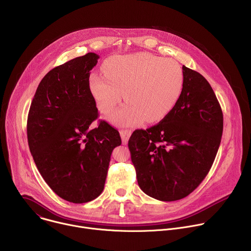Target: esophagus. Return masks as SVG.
<instances>
[{
  "mask_svg": "<svg viewBox=\"0 0 251 251\" xmlns=\"http://www.w3.org/2000/svg\"><path fill=\"white\" fill-rule=\"evenodd\" d=\"M131 130H128V129H126V130H120V136H121V138H122V143H123V145H126L127 143H128V140H129V137L131 136Z\"/></svg>",
  "mask_w": 251,
  "mask_h": 251,
  "instance_id": "1",
  "label": "esophagus"
}]
</instances>
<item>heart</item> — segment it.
<instances>
[{
	"mask_svg": "<svg viewBox=\"0 0 251 251\" xmlns=\"http://www.w3.org/2000/svg\"><path fill=\"white\" fill-rule=\"evenodd\" d=\"M103 74H92L89 84L97 107L109 114L123 98L128 101L109 119L119 126H134L145 119L153 123L166 117L180 98L184 75L171 58L138 52L106 60Z\"/></svg>",
	"mask_w": 251,
	"mask_h": 251,
	"instance_id": "heart-1",
	"label": "heart"
}]
</instances>
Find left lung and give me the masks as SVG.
Wrapping results in <instances>:
<instances>
[{"label": "left lung", "mask_w": 251, "mask_h": 251, "mask_svg": "<svg viewBox=\"0 0 251 251\" xmlns=\"http://www.w3.org/2000/svg\"><path fill=\"white\" fill-rule=\"evenodd\" d=\"M183 89L157 125L136 130L128 147L140 189L163 201L189 196L217 156L224 129L221 105L207 80L183 65Z\"/></svg>", "instance_id": "obj_1"}]
</instances>
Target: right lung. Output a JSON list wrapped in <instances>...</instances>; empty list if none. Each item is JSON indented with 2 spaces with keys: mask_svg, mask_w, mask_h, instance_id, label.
Wrapping results in <instances>:
<instances>
[{
  "mask_svg": "<svg viewBox=\"0 0 251 251\" xmlns=\"http://www.w3.org/2000/svg\"><path fill=\"white\" fill-rule=\"evenodd\" d=\"M99 55L88 52L54 67L40 82L27 116L28 147L39 172L61 199L83 203L103 191L119 132L105 121L92 129L98 110L90 70Z\"/></svg>",
  "mask_w": 251,
  "mask_h": 251,
  "instance_id": "add662e5",
  "label": "right lung"
}]
</instances>
